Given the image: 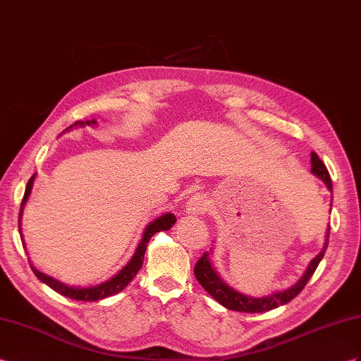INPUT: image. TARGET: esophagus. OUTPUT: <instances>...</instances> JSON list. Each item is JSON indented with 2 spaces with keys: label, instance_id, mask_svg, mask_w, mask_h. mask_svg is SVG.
I'll return each instance as SVG.
<instances>
[{
  "label": "esophagus",
  "instance_id": "34e87169",
  "mask_svg": "<svg viewBox=\"0 0 361 361\" xmlns=\"http://www.w3.org/2000/svg\"><path fill=\"white\" fill-rule=\"evenodd\" d=\"M206 210H207V201L202 198L201 195H193L188 201V206H186V214L188 215L198 216V215L204 214Z\"/></svg>",
  "mask_w": 361,
  "mask_h": 361
}]
</instances>
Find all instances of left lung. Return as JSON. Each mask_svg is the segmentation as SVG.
I'll list each match as a JSON object with an SVG mask.
<instances>
[{
    "instance_id": "8db88e82",
    "label": "left lung",
    "mask_w": 361,
    "mask_h": 361,
    "mask_svg": "<svg viewBox=\"0 0 361 361\" xmlns=\"http://www.w3.org/2000/svg\"><path fill=\"white\" fill-rule=\"evenodd\" d=\"M311 172L326 184L329 192H332V183H331L329 172L326 169V166L322 163V160L319 159L316 152H311ZM331 207H332V201H331ZM328 238H329V227L326 230V239H325V244H323V248L320 250V253L314 257V259H311V262L307 267V270H305V273L302 274V277L298 282L288 286V288L277 290L270 294L261 295V298H255V295L244 294L241 291L235 290L233 286H230L227 282H224L223 277L216 273L214 264H212L210 257H212V255H214L212 253V250L206 252L200 257V261L197 262L195 269H193V273H195L197 281L201 283L202 288H204L212 295V298H214L216 302H219L227 310L241 311V312H265V311L274 310L277 307H282V305L291 302L295 295H298L305 288V285L308 283L311 276L314 274V271H316L317 265L323 259V255H325L326 247H328Z\"/></svg>"
}]
</instances>
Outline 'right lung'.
Instances as JSON below:
<instances>
[{
	"label": "right lung",
	"mask_w": 361,
	"mask_h": 361,
	"mask_svg": "<svg viewBox=\"0 0 361 361\" xmlns=\"http://www.w3.org/2000/svg\"><path fill=\"white\" fill-rule=\"evenodd\" d=\"M97 125V120L92 118V120H87V122H76L75 125L68 126L66 131L62 134H66L68 131H71L73 128H85V126H96ZM36 178V173L32 175V178L27 183V188H25V193H24V198L21 202V210H20V235L23 239V233H21V221H23V212H24V206L27 204V201H29V197L32 193V188H33V183ZM177 218H175L173 214H163L159 218H155L154 221H151L149 224H147L143 230V235L140 243H138L135 252L133 255L131 259L128 261V264L125 267H122V270H118L114 276H111L109 279H106L105 282H100L97 285H91V286H75V285H67L63 283L58 279H54V277L45 274L42 271H39L36 267H33V264H30L32 270L35 273V276L38 277V279L49 285L51 290H54L56 293L66 295V298H70L73 300H82V302H96V300H102L105 298H109V295H114L117 293H120L122 290H125L128 283L131 282L135 274L138 273V270L142 269L143 265V259H145V253H146V248H147V243L151 241V238L157 233V232H166V230H169ZM24 241V239H23ZM25 247V244H23Z\"/></svg>",
	"instance_id": "right-lung-1"
}]
</instances>
